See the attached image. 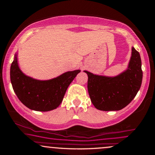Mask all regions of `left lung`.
<instances>
[{
  "mask_svg": "<svg viewBox=\"0 0 155 155\" xmlns=\"http://www.w3.org/2000/svg\"><path fill=\"white\" fill-rule=\"evenodd\" d=\"M140 53L131 48L128 68L116 76L96 75L84 71L88 76L87 90L93 105L100 110H119L128 105L140 88L143 79Z\"/></svg>",
  "mask_w": 155,
  "mask_h": 155,
  "instance_id": "left-lung-1",
  "label": "left lung"
}]
</instances>
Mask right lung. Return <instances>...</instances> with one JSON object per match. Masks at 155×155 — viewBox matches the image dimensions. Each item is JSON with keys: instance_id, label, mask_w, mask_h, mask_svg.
<instances>
[{"instance_id": "obj_1", "label": "right lung", "mask_w": 155, "mask_h": 155, "mask_svg": "<svg viewBox=\"0 0 155 155\" xmlns=\"http://www.w3.org/2000/svg\"><path fill=\"white\" fill-rule=\"evenodd\" d=\"M15 55L10 68V80L19 100L28 108L37 111L56 109L62 102L68 86L80 70L68 71L49 80H38L21 71Z\"/></svg>"}]
</instances>
